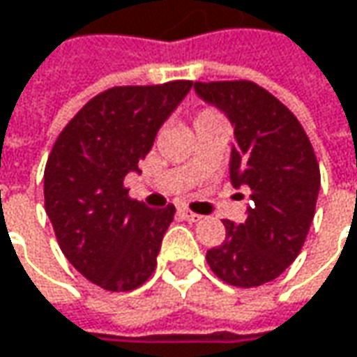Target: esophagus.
Masks as SVG:
<instances>
[{
	"instance_id": "obj_1",
	"label": "esophagus",
	"mask_w": 357,
	"mask_h": 357,
	"mask_svg": "<svg viewBox=\"0 0 357 357\" xmlns=\"http://www.w3.org/2000/svg\"><path fill=\"white\" fill-rule=\"evenodd\" d=\"M178 213L183 214V218H185V220H188V222H199L200 218H202L200 214L192 213V211H188V208H178Z\"/></svg>"
}]
</instances>
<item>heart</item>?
I'll use <instances>...</instances> for the list:
<instances>
[{"instance_id":"obj_1","label":"heart","mask_w":357,"mask_h":357,"mask_svg":"<svg viewBox=\"0 0 357 357\" xmlns=\"http://www.w3.org/2000/svg\"><path fill=\"white\" fill-rule=\"evenodd\" d=\"M220 121H225V117L213 109V107H204V109H200L199 113L195 115V127H200V125H208V123H220Z\"/></svg>"}]
</instances>
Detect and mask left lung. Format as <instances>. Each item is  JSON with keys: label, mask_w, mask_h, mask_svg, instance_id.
<instances>
[{"label": "left lung", "mask_w": 357, "mask_h": 357, "mask_svg": "<svg viewBox=\"0 0 357 357\" xmlns=\"http://www.w3.org/2000/svg\"><path fill=\"white\" fill-rule=\"evenodd\" d=\"M234 125L230 178L250 190L242 225L222 220L227 238L206 252L216 278L256 288L278 278L300 254L316 213L320 167L296 115L254 81L195 83Z\"/></svg>", "instance_id": "left-lung-1"}]
</instances>
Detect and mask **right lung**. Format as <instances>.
<instances>
[{
    "instance_id": "1",
    "label": "right lung",
    "mask_w": 357,
    "mask_h": 357,
    "mask_svg": "<svg viewBox=\"0 0 357 357\" xmlns=\"http://www.w3.org/2000/svg\"><path fill=\"white\" fill-rule=\"evenodd\" d=\"M192 81L113 87L83 105L59 132L43 176L45 213L65 258L109 292L151 278L174 206L151 211L129 197L125 176L139 171L157 130Z\"/></svg>"
}]
</instances>
